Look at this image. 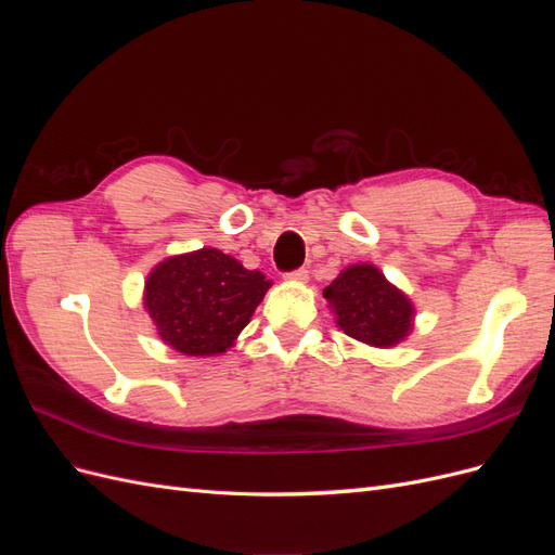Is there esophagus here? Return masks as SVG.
Segmentation results:
<instances>
[{
  "label": "esophagus",
  "mask_w": 555,
  "mask_h": 555,
  "mask_svg": "<svg viewBox=\"0 0 555 555\" xmlns=\"http://www.w3.org/2000/svg\"><path fill=\"white\" fill-rule=\"evenodd\" d=\"M287 280H294V282H306L308 280V268H296V271L284 275Z\"/></svg>",
  "instance_id": "esophagus-1"
}]
</instances>
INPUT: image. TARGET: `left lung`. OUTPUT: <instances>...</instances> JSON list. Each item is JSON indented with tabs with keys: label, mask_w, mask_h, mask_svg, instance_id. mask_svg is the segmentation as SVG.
Instances as JSON below:
<instances>
[{
	"label": "left lung",
	"mask_w": 555,
	"mask_h": 555,
	"mask_svg": "<svg viewBox=\"0 0 555 555\" xmlns=\"http://www.w3.org/2000/svg\"><path fill=\"white\" fill-rule=\"evenodd\" d=\"M335 324L354 340L373 347H393L412 331L410 298L371 263L349 266L324 289Z\"/></svg>",
	"instance_id": "8db88e82"
}]
</instances>
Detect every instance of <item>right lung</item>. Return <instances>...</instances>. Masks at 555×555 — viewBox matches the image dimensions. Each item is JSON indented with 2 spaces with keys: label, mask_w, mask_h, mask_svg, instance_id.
Segmentation results:
<instances>
[{
  "label": "right lung",
  "mask_w": 555,
  "mask_h": 555,
  "mask_svg": "<svg viewBox=\"0 0 555 555\" xmlns=\"http://www.w3.org/2000/svg\"><path fill=\"white\" fill-rule=\"evenodd\" d=\"M271 287L259 271L215 247L164 259L145 282L159 338L188 357L227 351Z\"/></svg>",
  "instance_id": "right-lung-1"
}]
</instances>
